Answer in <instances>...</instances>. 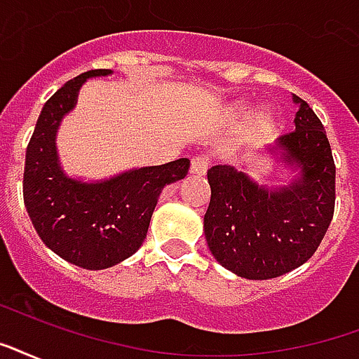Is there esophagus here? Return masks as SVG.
<instances>
[{"label":"esophagus","instance_id":"esophagus-1","mask_svg":"<svg viewBox=\"0 0 359 359\" xmlns=\"http://www.w3.org/2000/svg\"><path fill=\"white\" fill-rule=\"evenodd\" d=\"M209 169V158L207 156H196L190 161V173L194 175H205Z\"/></svg>","mask_w":359,"mask_h":359}]
</instances>
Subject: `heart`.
<instances>
[{"label": "heart", "instance_id": "1", "mask_svg": "<svg viewBox=\"0 0 359 359\" xmlns=\"http://www.w3.org/2000/svg\"><path fill=\"white\" fill-rule=\"evenodd\" d=\"M231 113L237 118H245L246 114H248V107L245 103H237V105L231 109ZM271 126H273V114L269 111H262L254 116L252 120V133L254 135H264L265 131L271 130Z\"/></svg>", "mask_w": 359, "mask_h": 359}]
</instances>
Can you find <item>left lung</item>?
Segmentation results:
<instances>
[{
  "label": "left lung",
  "instance_id": "obj_1",
  "mask_svg": "<svg viewBox=\"0 0 359 359\" xmlns=\"http://www.w3.org/2000/svg\"><path fill=\"white\" fill-rule=\"evenodd\" d=\"M294 103L295 130L267 150L295 169L297 179L269 190L231 165L207 171L210 203L203 218L205 239L216 262L237 277L267 280L286 275L316 252L332 224V147L307 101L294 95Z\"/></svg>",
  "mask_w": 359,
  "mask_h": 359
}]
</instances>
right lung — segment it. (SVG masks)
<instances>
[{
	"mask_svg": "<svg viewBox=\"0 0 359 359\" xmlns=\"http://www.w3.org/2000/svg\"><path fill=\"white\" fill-rule=\"evenodd\" d=\"M111 73L86 71L46 101L27 144L24 168V205L41 241L65 262L92 271L113 267L139 250L161 190L184 179L190 168V160L180 158L97 182H82L64 173L56 150L60 122L75 109L86 79Z\"/></svg>",
	"mask_w": 359,
	"mask_h": 359,
	"instance_id": "obj_1",
	"label": "right lung"
}]
</instances>
